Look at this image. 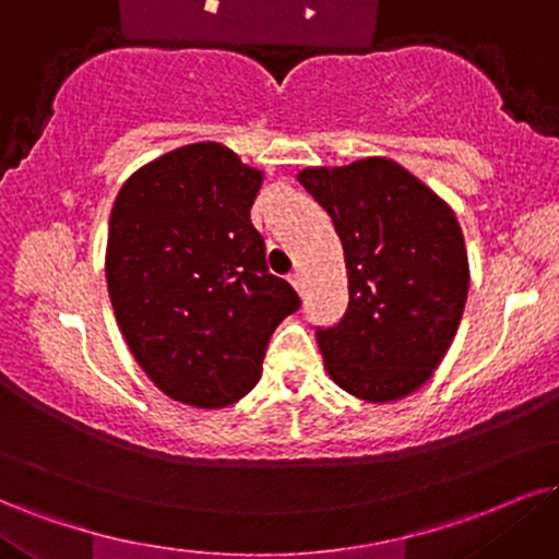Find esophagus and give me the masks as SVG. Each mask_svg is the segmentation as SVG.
Returning a JSON list of instances; mask_svg holds the SVG:
<instances>
[{
    "mask_svg": "<svg viewBox=\"0 0 559 559\" xmlns=\"http://www.w3.org/2000/svg\"><path fill=\"white\" fill-rule=\"evenodd\" d=\"M290 282H293L295 290H298V293L302 295V290H306V282H302V274H300V272H293V274H290Z\"/></svg>",
    "mask_w": 559,
    "mask_h": 559,
    "instance_id": "34e87169",
    "label": "esophagus"
}]
</instances>
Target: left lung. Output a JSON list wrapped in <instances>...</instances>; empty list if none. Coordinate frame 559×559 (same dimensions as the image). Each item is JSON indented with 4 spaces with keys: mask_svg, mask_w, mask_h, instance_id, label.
I'll return each mask as SVG.
<instances>
[{
    "mask_svg": "<svg viewBox=\"0 0 559 559\" xmlns=\"http://www.w3.org/2000/svg\"><path fill=\"white\" fill-rule=\"evenodd\" d=\"M308 194L332 217L347 266V311L316 329L336 385L365 402L417 391L456 336L469 261L453 210L385 157L306 168Z\"/></svg>",
    "mask_w": 559,
    "mask_h": 559,
    "instance_id": "1",
    "label": "left lung"
}]
</instances>
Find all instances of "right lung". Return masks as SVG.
<instances>
[{"label":"right lung","instance_id":"obj_1","mask_svg":"<svg viewBox=\"0 0 559 559\" xmlns=\"http://www.w3.org/2000/svg\"><path fill=\"white\" fill-rule=\"evenodd\" d=\"M261 170L186 144L121 186L106 280L134 360L165 396L219 409L259 383L269 336L300 308L251 223Z\"/></svg>","mask_w":559,"mask_h":559}]
</instances>
